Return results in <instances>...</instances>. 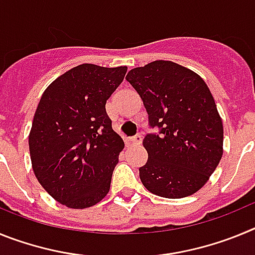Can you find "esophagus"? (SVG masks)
I'll use <instances>...</instances> for the list:
<instances>
[{"label":"esophagus","mask_w":255,"mask_h":255,"mask_svg":"<svg viewBox=\"0 0 255 255\" xmlns=\"http://www.w3.org/2000/svg\"><path fill=\"white\" fill-rule=\"evenodd\" d=\"M128 143L130 144V145H138V144L141 143V135H135V136H132V138H129L128 139Z\"/></svg>","instance_id":"34e87169"}]
</instances>
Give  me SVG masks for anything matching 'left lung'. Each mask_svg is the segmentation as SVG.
<instances>
[{"label":"left lung","instance_id":"obj_1","mask_svg":"<svg viewBox=\"0 0 255 255\" xmlns=\"http://www.w3.org/2000/svg\"><path fill=\"white\" fill-rule=\"evenodd\" d=\"M131 84L147 110L143 145L147 163L139 168L143 185L158 197L179 199L203 188L224 154V125L206 82L172 61H153L130 70Z\"/></svg>","mask_w":255,"mask_h":255}]
</instances>
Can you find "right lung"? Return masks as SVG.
<instances>
[{
    "label": "right lung",
    "mask_w": 255,
    "mask_h": 255,
    "mask_svg": "<svg viewBox=\"0 0 255 255\" xmlns=\"http://www.w3.org/2000/svg\"><path fill=\"white\" fill-rule=\"evenodd\" d=\"M128 67L83 64L43 92L29 132L31 167L44 190L69 208L94 206L110 191L124 140L106 102Z\"/></svg>",
    "instance_id": "obj_1"
}]
</instances>
